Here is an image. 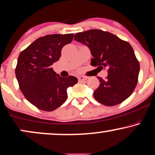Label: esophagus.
Segmentation results:
<instances>
[{"label":"esophagus","mask_w":155,"mask_h":155,"mask_svg":"<svg viewBox=\"0 0 155 155\" xmlns=\"http://www.w3.org/2000/svg\"><path fill=\"white\" fill-rule=\"evenodd\" d=\"M78 79H79V81H86V80L87 79V76H79Z\"/></svg>","instance_id":"esophagus-1"}]
</instances>
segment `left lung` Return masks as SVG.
Here are the masks:
<instances>
[{
  "label": "left lung",
  "mask_w": 155,
  "mask_h": 155,
  "mask_svg": "<svg viewBox=\"0 0 155 155\" xmlns=\"http://www.w3.org/2000/svg\"><path fill=\"white\" fill-rule=\"evenodd\" d=\"M74 40L90 49L93 56L91 65L109 68L107 79L97 76L100 84L94 91L96 100L104 105L114 106L132 94L137 84L140 66L128 42L98 29L77 33Z\"/></svg>",
  "instance_id": "left-lung-1"
}]
</instances>
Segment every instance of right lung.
I'll use <instances>...</instances> for the list:
<instances>
[{"label": "right lung", "mask_w": 155, "mask_h": 155, "mask_svg": "<svg viewBox=\"0 0 155 155\" xmlns=\"http://www.w3.org/2000/svg\"><path fill=\"white\" fill-rule=\"evenodd\" d=\"M74 34H51L36 39L18 58L15 76L25 99L41 110L54 111L65 102L67 89L77 78L61 77L53 70L62 48L70 44Z\"/></svg>", "instance_id": "1"}]
</instances>
